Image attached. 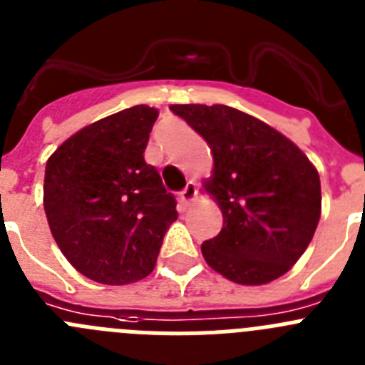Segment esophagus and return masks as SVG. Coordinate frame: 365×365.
<instances>
[{
  "label": "esophagus",
  "instance_id": "esophagus-1",
  "mask_svg": "<svg viewBox=\"0 0 365 365\" xmlns=\"http://www.w3.org/2000/svg\"><path fill=\"white\" fill-rule=\"evenodd\" d=\"M195 197H197V186L193 180H190L188 185H186V188L180 192V202H182L185 206H190L193 200H195Z\"/></svg>",
  "mask_w": 365,
  "mask_h": 365
}]
</instances>
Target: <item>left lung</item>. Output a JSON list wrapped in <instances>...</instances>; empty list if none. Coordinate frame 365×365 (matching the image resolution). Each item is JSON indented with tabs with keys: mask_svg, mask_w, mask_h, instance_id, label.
<instances>
[{
	"mask_svg": "<svg viewBox=\"0 0 365 365\" xmlns=\"http://www.w3.org/2000/svg\"><path fill=\"white\" fill-rule=\"evenodd\" d=\"M213 155L205 192L222 212V230L202 242L212 269L260 286L293 267L312 242L322 212L320 177L286 135L226 105H172Z\"/></svg>",
	"mask_w": 365,
	"mask_h": 365,
	"instance_id": "obj_1",
	"label": "left lung"
}]
</instances>
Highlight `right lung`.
<instances>
[{
    "instance_id": "add662e5",
    "label": "right lung",
    "mask_w": 365,
    "mask_h": 365,
    "mask_svg": "<svg viewBox=\"0 0 365 365\" xmlns=\"http://www.w3.org/2000/svg\"><path fill=\"white\" fill-rule=\"evenodd\" d=\"M159 110L137 105L85 126L46 160L43 206L53 240L81 275L123 286L152 273L175 199L146 165Z\"/></svg>"
}]
</instances>
